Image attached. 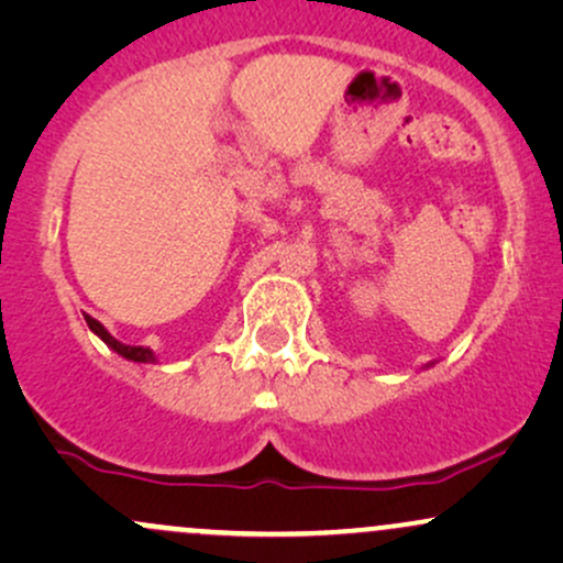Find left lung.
Segmentation results:
<instances>
[{
	"label": "left lung",
	"instance_id": "8db88e82",
	"mask_svg": "<svg viewBox=\"0 0 563 563\" xmlns=\"http://www.w3.org/2000/svg\"><path fill=\"white\" fill-rule=\"evenodd\" d=\"M426 367H429V365H426Z\"/></svg>",
	"mask_w": 563,
	"mask_h": 563
}]
</instances>
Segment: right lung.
<instances>
[{
	"mask_svg": "<svg viewBox=\"0 0 563 563\" xmlns=\"http://www.w3.org/2000/svg\"><path fill=\"white\" fill-rule=\"evenodd\" d=\"M84 320H87L89 331H92L97 339L106 341V344L111 346L115 354H121V357L129 360V363H158L156 352H153L151 346H126V344H121L119 339H113V335L108 333V328L102 325V322H97L95 318H89V314H84Z\"/></svg>",
	"mask_w": 563,
	"mask_h": 563,
	"instance_id": "right-lung-1",
	"label": "right lung"
}]
</instances>
